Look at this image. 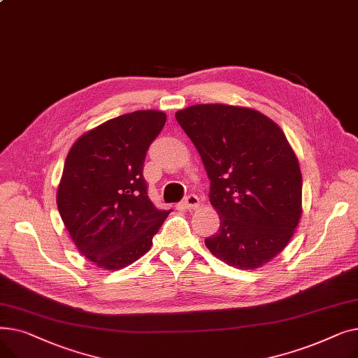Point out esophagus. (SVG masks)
<instances>
[{
  "mask_svg": "<svg viewBox=\"0 0 358 358\" xmlns=\"http://www.w3.org/2000/svg\"><path fill=\"white\" fill-rule=\"evenodd\" d=\"M199 204H200V200H199V197L196 196V194H190V196H187L185 199H184V201H182V206L185 209H189V210H192V209H197L199 208Z\"/></svg>",
  "mask_w": 358,
  "mask_h": 358,
  "instance_id": "obj_1",
  "label": "esophagus"
}]
</instances>
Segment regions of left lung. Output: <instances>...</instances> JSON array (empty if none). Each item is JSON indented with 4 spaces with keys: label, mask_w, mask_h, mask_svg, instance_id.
Instances as JSON below:
<instances>
[{
    "label": "left lung",
    "mask_w": 358,
    "mask_h": 358,
    "mask_svg": "<svg viewBox=\"0 0 358 358\" xmlns=\"http://www.w3.org/2000/svg\"><path fill=\"white\" fill-rule=\"evenodd\" d=\"M176 119L199 150L220 219L206 247L235 268L264 266L302 216V173L283 130L254 108L228 104L190 106Z\"/></svg>",
    "instance_id": "1"
}]
</instances>
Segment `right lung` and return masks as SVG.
I'll return each instance as SVG.
<instances>
[{
  "label": "right lung",
  "instance_id": "add662e5",
  "mask_svg": "<svg viewBox=\"0 0 358 358\" xmlns=\"http://www.w3.org/2000/svg\"><path fill=\"white\" fill-rule=\"evenodd\" d=\"M166 115L138 110L110 119L78 138L65 159L56 194L75 247L104 270H120L145 255L171 210L148 197L143 162Z\"/></svg>",
  "mask_w": 358,
  "mask_h": 358
}]
</instances>
